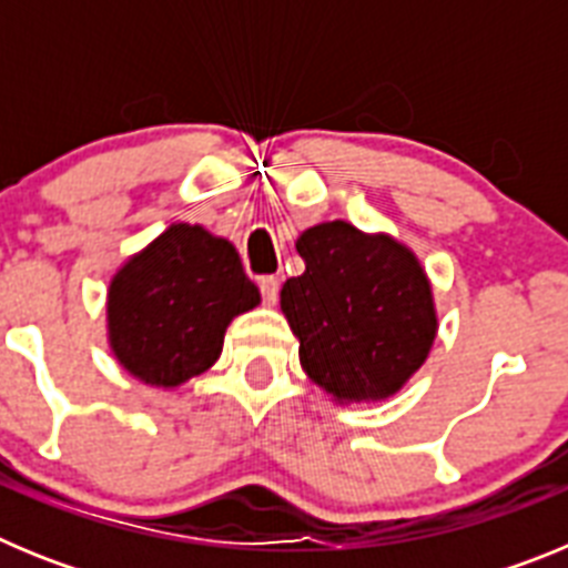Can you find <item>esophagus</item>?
I'll return each instance as SVG.
<instances>
[{"mask_svg": "<svg viewBox=\"0 0 568 568\" xmlns=\"http://www.w3.org/2000/svg\"><path fill=\"white\" fill-rule=\"evenodd\" d=\"M278 278L275 275H264V278H258V290L261 295H264V304H275L278 301Z\"/></svg>", "mask_w": 568, "mask_h": 568, "instance_id": "esophagus-1", "label": "esophagus"}]
</instances>
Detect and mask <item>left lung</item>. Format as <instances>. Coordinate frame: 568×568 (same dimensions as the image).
Masks as SVG:
<instances>
[{
    "label": "left lung",
    "mask_w": 568,
    "mask_h": 568,
    "mask_svg": "<svg viewBox=\"0 0 568 568\" xmlns=\"http://www.w3.org/2000/svg\"><path fill=\"white\" fill-rule=\"evenodd\" d=\"M307 270L281 287L304 373L338 404L384 400L413 378L438 335L433 284L406 244L349 222L304 230Z\"/></svg>",
    "instance_id": "8db88e82"
}]
</instances>
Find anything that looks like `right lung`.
Masks as SVG:
<instances>
[{
  "label": "right lung",
  "mask_w": 568,
  "mask_h": 568,
  "mask_svg": "<svg viewBox=\"0 0 568 568\" xmlns=\"http://www.w3.org/2000/svg\"><path fill=\"white\" fill-rule=\"evenodd\" d=\"M258 304L227 239L202 224H170L110 278V349L133 378L173 389L207 373L230 321Z\"/></svg>",
  "instance_id": "add662e5"
}]
</instances>
